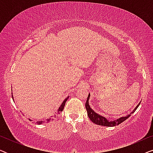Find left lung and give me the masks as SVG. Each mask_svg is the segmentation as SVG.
<instances>
[{
	"instance_id": "1",
	"label": "left lung",
	"mask_w": 153,
	"mask_h": 153,
	"mask_svg": "<svg viewBox=\"0 0 153 153\" xmlns=\"http://www.w3.org/2000/svg\"><path fill=\"white\" fill-rule=\"evenodd\" d=\"M90 97H91V94H88V96L86 102H85V108L87 110V113H88V116L89 118L91 119L92 122L93 123H95L96 125H102V126H106V127H114V126H117L120 123H122L123 121H125V120H127V118H129V116H131V114L134 113V111L136 110L137 109V108L139 107V106L141 104V102L138 104V105L136 106L134 109L132 111V112L130 113V114L127 115L126 116H123L121 117V118H119L118 119L115 120H108L106 119L105 117L101 116V115L98 114L96 113L95 111L92 109L90 106L88 100L90 99Z\"/></svg>"
}]
</instances>
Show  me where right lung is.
I'll return each instance as SVG.
<instances>
[{
  "label": "right lung",
  "instance_id": "right-lung-1",
  "mask_svg": "<svg viewBox=\"0 0 153 153\" xmlns=\"http://www.w3.org/2000/svg\"><path fill=\"white\" fill-rule=\"evenodd\" d=\"M12 99H13V100H14V97H13V95H12ZM68 98H69V97H66L64 101L62 102V103L61 104V105H60V106H59V108H58V109L57 111H56L55 112V114H54L53 115V116H50L49 118H47L46 120L37 121V122H34V123H35V124H37V125H40V124H42V123H47L51 122V121H53V120H56V119L58 118V115L60 114V113L61 112V111H62V110H63V108H64V107H65V102H67V100H68ZM29 120L31 121L32 120H30V119H29Z\"/></svg>",
  "mask_w": 153,
  "mask_h": 153
}]
</instances>
